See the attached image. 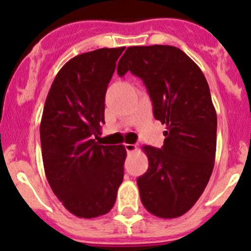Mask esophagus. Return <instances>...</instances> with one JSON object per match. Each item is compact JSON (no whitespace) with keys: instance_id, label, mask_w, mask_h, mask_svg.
I'll return each instance as SVG.
<instances>
[{"instance_id":"1","label":"esophagus","mask_w":251,"mask_h":251,"mask_svg":"<svg viewBox=\"0 0 251 251\" xmlns=\"http://www.w3.org/2000/svg\"><path fill=\"white\" fill-rule=\"evenodd\" d=\"M125 149H126V151H127V153H131V152L136 151V145H133V144H126V145H125Z\"/></svg>"}]
</instances>
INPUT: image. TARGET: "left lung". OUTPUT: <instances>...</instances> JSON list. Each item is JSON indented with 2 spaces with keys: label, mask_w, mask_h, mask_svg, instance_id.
Here are the masks:
<instances>
[{
  "label": "left lung",
  "mask_w": 251,
  "mask_h": 251,
  "mask_svg": "<svg viewBox=\"0 0 251 251\" xmlns=\"http://www.w3.org/2000/svg\"><path fill=\"white\" fill-rule=\"evenodd\" d=\"M146 85L156 120L166 125L163 146H144L146 173L137 178L144 207L158 218H177L198 201L214 167L217 112L200 67L172 46L128 47L118 65Z\"/></svg>",
  "instance_id": "obj_1"
}]
</instances>
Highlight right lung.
Returning <instances> with one entry per match:
<instances>
[{"instance_id": "add662e5", "label": "right lung", "mask_w": 251, "mask_h": 251, "mask_svg": "<svg viewBox=\"0 0 251 251\" xmlns=\"http://www.w3.org/2000/svg\"><path fill=\"white\" fill-rule=\"evenodd\" d=\"M124 49L72 58L58 72L44 104L39 131L46 177L58 200L79 218L110 212L124 178L125 147L93 139L104 124L105 94Z\"/></svg>"}]
</instances>
